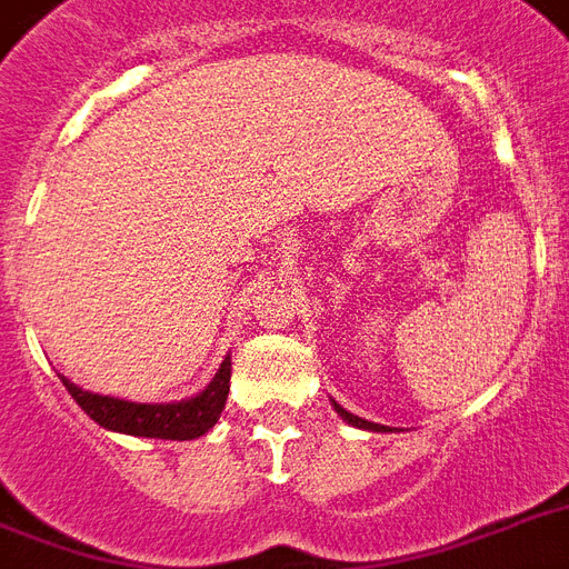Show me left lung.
I'll list each match as a JSON object with an SVG mask.
<instances>
[{"mask_svg": "<svg viewBox=\"0 0 569 569\" xmlns=\"http://www.w3.org/2000/svg\"><path fill=\"white\" fill-rule=\"evenodd\" d=\"M333 410H337L339 416H342V419H346L348 425H355V428H363V431H389L387 425H378V422H369V419H360V416H355V413H348L346 407H339L337 401H333Z\"/></svg>", "mask_w": 569, "mask_h": 569, "instance_id": "obj_1", "label": "left lung"}]
</instances>
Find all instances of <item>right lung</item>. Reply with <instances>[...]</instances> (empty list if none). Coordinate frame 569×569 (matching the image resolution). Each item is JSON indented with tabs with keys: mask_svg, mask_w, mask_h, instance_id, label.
I'll use <instances>...</instances> for the list:
<instances>
[{
	"mask_svg": "<svg viewBox=\"0 0 569 569\" xmlns=\"http://www.w3.org/2000/svg\"><path fill=\"white\" fill-rule=\"evenodd\" d=\"M230 357H223L214 378L197 396L182 398V401H164V405H141V401H127V398L100 396V392L76 387L64 375H58V378L73 396L76 405L109 431L129 433V437H153V440H197L221 419L227 392H230Z\"/></svg>",
	"mask_w": 569,
	"mask_h": 569,
	"instance_id": "add662e5",
	"label": "right lung"
}]
</instances>
